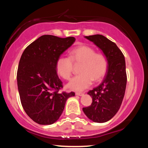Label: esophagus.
<instances>
[{
	"label": "esophagus",
	"instance_id": "1",
	"mask_svg": "<svg viewBox=\"0 0 148 148\" xmlns=\"http://www.w3.org/2000/svg\"><path fill=\"white\" fill-rule=\"evenodd\" d=\"M76 95H77V96H83L84 93H83V92H76Z\"/></svg>",
	"mask_w": 148,
	"mask_h": 148
}]
</instances>
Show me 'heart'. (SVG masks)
<instances>
[{"label": "heart", "instance_id": "b5f03b06", "mask_svg": "<svg viewBox=\"0 0 148 148\" xmlns=\"http://www.w3.org/2000/svg\"><path fill=\"white\" fill-rule=\"evenodd\" d=\"M73 62L82 63L79 74L72 77L68 87L76 91L88 88L92 81L98 82L106 74L109 61L104 53H97L96 50L87 45H81L70 51V57L60 56L56 62L58 74L64 79H69L73 72Z\"/></svg>", "mask_w": 148, "mask_h": 148}]
</instances>
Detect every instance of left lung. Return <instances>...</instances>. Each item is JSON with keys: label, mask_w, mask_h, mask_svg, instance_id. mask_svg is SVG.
I'll list each match as a JSON object with an SVG mask.
<instances>
[{"label": "left lung", "mask_w": 148, "mask_h": 148, "mask_svg": "<svg viewBox=\"0 0 148 148\" xmlns=\"http://www.w3.org/2000/svg\"><path fill=\"white\" fill-rule=\"evenodd\" d=\"M85 38L93 42L108 59V69L103 81L87 92L92 99L91 104L83 108L84 114L91 121L104 123L116 114L123 99L127 85L125 57L117 45L103 35Z\"/></svg>", "instance_id": "8db88e82"}]
</instances>
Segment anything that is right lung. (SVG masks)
<instances>
[{
	"label": "right lung",
	"instance_id": "add662e5",
	"mask_svg": "<svg viewBox=\"0 0 148 148\" xmlns=\"http://www.w3.org/2000/svg\"><path fill=\"white\" fill-rule=\"evenodd\" d=\"M76 40L43 35L24 50L19 62L17 82L25 112L40 125H51L59 119L66 100L74 92H59L62 82L57 74L56 62Z\"/></svg>",
	"mask_w": 148,
	"mask_h": 148
}]
</instances>
